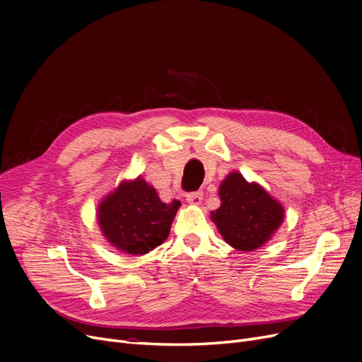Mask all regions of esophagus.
Instances as JSON below:
<instances>
[{
	"instance_id": "1",
	"label": "esophagus",
	"mask_w": 362,
	"mask_h": 362,
	"mask_svg": "<svg viewBox=\"0 0 362 362\" xmlns=\"http://www.w3.org/2000/svg\"><path fill=\"white\" fill-rule=\"evenodd\" d=\"M202 197H204V194L201 191L191 192V194L186 195V201L189 204H194V206H199L201 201H202Z\"/></svg>"
}]
</instances>
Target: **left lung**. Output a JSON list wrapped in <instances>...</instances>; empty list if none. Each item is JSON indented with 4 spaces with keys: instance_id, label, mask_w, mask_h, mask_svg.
Here are the masks:
<instances>
[{
    "instance_id": "1",
    "label": "left lung",
    "mask_w": 362,
    "mask_h": 362,
    "mask_svg": "<svg viewBox=\"0 0 362 362\" xmlns=\"http://www.w3.org/2000/svg\"><path fill=\"white\" fill-rule=\"evenodd\" d=\"M222 206L211 211L220 235L233 248L251 251L262 247L284 218V209L257 183H248L232 171L218 189Z\"/></svg>"
}]
</instances>
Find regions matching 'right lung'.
Returning a JSON list of instances; mask_svg holds the SVG:
<instances>
[{"label": "right lung", "mask_w": 362, "mask_h": 362, "mask_svg": "<svg viewBox=\"0 0 362 362\" xmlns=\"http://www.w3.org/2000/svg\"><path fill=\"white\" fill-rule=\"evenodd\" d=\"M180 201L163 202L144 179L124 182L106 197L99 207V225L118 250L130 255H146L161 245L170 233Z\"/></svg>", "instance_id": "1"}]
</instances>
